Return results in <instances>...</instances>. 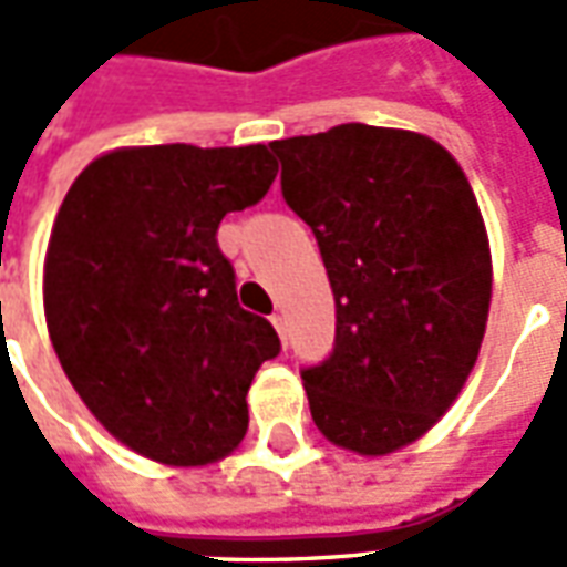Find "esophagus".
I'll return each instance as SVG.
<instances>
[{"instance_id":"34e87169","label":"esophagus","mask_w":567,"mask_h":567,"mask_svg":"<svg viewBox=\"0 0 567 567\" xmlns=\"http://www.w3.org/2000/svg\"><path fill=\"white\" fill-rule=\"evenodd\" d=\"M272 328H276V333H279V337H282V343L285 340H288V324H285V316L282 312H272Z\"/></svg>"}]
</instances>
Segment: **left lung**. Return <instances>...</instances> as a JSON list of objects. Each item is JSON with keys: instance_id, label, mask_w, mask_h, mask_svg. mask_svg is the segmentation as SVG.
<instances>
[{"instance_id": "1", "label": "left lung", "mask_w": 567, "mask_h": 567, "mask_svg": "<svg viewBox=\"0 0 567 567\" xmlns=\"http://www.w3.org/2000/svg\"><path fill=\"white\" fill-rule=\"evenodd\" d=\"M337 303L328 361L303 370L340 450L392 455L455 404L483 346L492 251L462 163L413 130L340 124L270 142Z\"/></svg>"}]
</instances>
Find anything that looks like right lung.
Listing matches in <instances>:
<instances>
[{
  "instance_id": "obj_1",
  "label": "right lung",
  "mask_w": 567,
  "mask_h": 567,
  "mask_svg": "<svg viewBox=\"0 0 567 567\" xmlns=\"http://www.w3.org/2000/svg\"><path fill=\"white\" fill-rule=\"evenodd\" d=\"M276 169L267 145H130L60 203L42 272L51 343L93 419L151 462L203 467L246 437V394L279 337L239 307L215 234Z\"/></svg>"
}]
</instances>
